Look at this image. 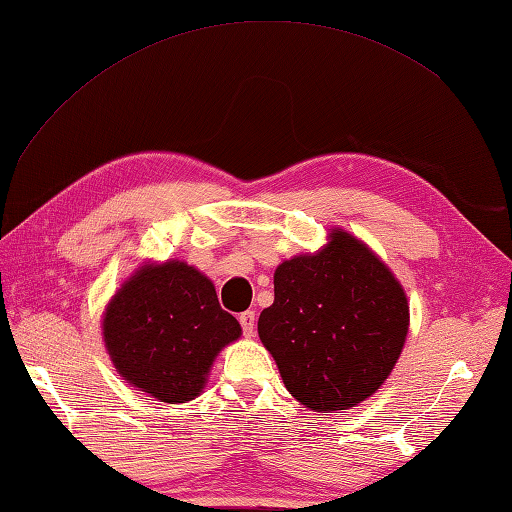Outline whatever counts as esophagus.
Listing matches in <instances>:
<instances>
[{
  "mask_svg": "<svg viewBox=\"0 0 512 512\" xmlns=\"http://www.w3.org/2000/svg\"><path fill=\"white\" fill-rule=\"evenodd\" d=\"M239 323H242V330L246 336H253L255 334V325H257V317L253 310H246L239 314Z\"/></svg>",
  "mask_w": 512,
  "mask_h": 512,
  "instance_id": "esophagus-1",
  "label": "esophagus"
}]
</instances>
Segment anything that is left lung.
I'll return each instance as SVG.
<instances>
[{
  "label": "left lung",
  "mask_w": 512,
  "mask_h": 512,
  "mask_svg": "<svg viewBox=\"0 0 512 512\" xmlns=\"http://www.w3.org/2000/svg\"><path fill=\"white\" fill-rule=\"evenodd\" d=\"M257 332L301 405L339 413L380 389L409 332L400 281L361 239L332 228L317 253L275 270V301Z\"/></svg>",
  "instance_id": "8db88e82"
}]
</instances>
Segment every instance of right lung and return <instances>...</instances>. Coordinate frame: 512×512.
Listing matches in <instances>:
<instances>
[{
    "label": "right lung",
    "instance_id": "1",
    "mask_svg": "<svg viewBox=\"0 0 512 512\" xmlns=\"http://www.w3.org/2000/svg\"><path fill=\"white\" fill-rule=\"evenodd\" d=\"M239 336L242 328L220 308L211 279L178 259L140 266L103 314L116 372L169 405L198 396L215 356Z\"/></svg>",
    "mask_w": 512,
    "mask_h": 512
}]
</instances>
